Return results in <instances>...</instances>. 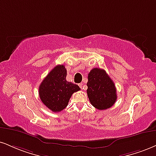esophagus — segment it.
<instances>
[{
  "label": "esophagus",
  "instance_id": "34e87169",
  "mask_svg": "<svg viewBox=\"0 0 156 156\" xmlns=\"http://www.w3.org/2000/svg\"><path fill=\"white\" fill-rule=\"evenodd\" d=\"M78 86H80V89H83V84L82 83H80L78 84Z\"/></svg>",
  "mask_w": 156,
  "mask_h": 156
}]
</instances>
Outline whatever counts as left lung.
<instances>
[{"label": "left lung", "instance_id": "obj_1", "mask_svg": "<svg viewBox=\"0 0 156 156\" xmlns=\"http://www.w3.org/2000/svg\"><path fill=\"white\" fill-rule=\"evenodd\" d=\"M87 95L95 108L102 110L111 108L117 99L115 86L105 70L94 68L88 75Z\"/></svg>", "mask_w": 156, "mask_h": 156}]
</instances>
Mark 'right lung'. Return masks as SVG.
I'll list each match as a JSON object with an SVG mask.
<instances>
[{"label":"right lung","mask_w":156,"mask_h":156,"mask_svg":"<svg viewBox=\"0 0 156 156\" xmlns=\"http://www.w3.org/2000/svg\"><path fill=\"white\" fill-rule=\"evenodd\" d=\"M67 70L63 65H57L41 82L39 86L41 100L49 110L58 112L68 105L71 96L79 91V86L67 81Z\"/></svg>","instance_id":"right-lung-1"}]
</instances>
